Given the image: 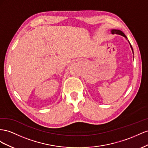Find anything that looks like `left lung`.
Masks as SVG:
<instances>
[{"mask_svg": "<svg viewBox=\"0 0 148 148\" xmlns=\"http://www.w3.org/2000/svg\"><path fill=\"white\" fill-rule=\"evenodd\" d=\"M110 32H111V33H112V35L116 34V35H121V36H124V37L125 38H126V40H128V43H129V44H130V47H131V48H132L133 54H134V53H133V49L132 46V45H131V44H130V41H128V38H127V37L126 36V35L124 34V33H123V32H121V30H120V29H112L111 30H110ZM133 58H134V56H133Z\"/></svg>", "mask_w": 148, "mask_h": 148, "instance_id": "1", "label": "left lung"}]
</instances>
